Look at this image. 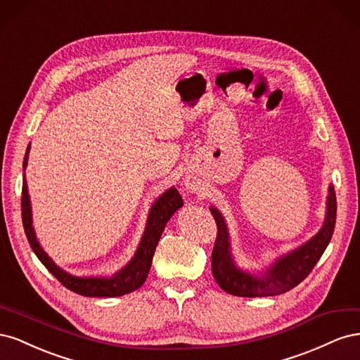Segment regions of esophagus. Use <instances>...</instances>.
<instances>
[{
    "mask_svg": "<svg viewBox=\"0 0 360 360\" xmlns=\"http://www.w3.org/2000/svg\"><path fill=\"white\" fill-rule=\"evenodd\" d=\"M188 188L191 189V191H195L197 188H195V183H188Z\"/></svg>",
    "mask_w": 360,
    "mask_h": 360,
    "instance_id": "1",
    "label": "esophagus"
}]
</instances>
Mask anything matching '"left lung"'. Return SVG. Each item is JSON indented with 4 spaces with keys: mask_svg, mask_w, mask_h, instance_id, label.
<instances>
[{
    "mask_svg": "<svg viewBox=\"0 0 360 360\" xmlns=\"http://www.w3.org/2000/svg\"><path fill=\"white\" fill-rule=\"evenodd\" d=\"M216 226V240L212 250V271L219 287L240 297H266L278 296L299 285L307 278L317 261L328 248L336 222V193L333 186L329 188L328 214L321 231L312 237L308 243L292 250L288 255L278 259L263 278H255L237 269L233 263L228 242V231L222 214L214 207L210 209Z\"/></svg>",
    "mask_w": 360,
    "mask_h": 360,
    "instance_id": "1",
    "label": "left lung"
}]
</instances>
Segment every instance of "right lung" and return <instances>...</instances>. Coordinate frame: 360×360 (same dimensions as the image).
<instances>
[{
    "label": "right lung",
    "instance_id": "1",
    "mask_svg": "<svg viewBox=\"0 0 360 360\" xmlns=\"http://www.w3.org/2000/svg\"><path fill=\"white\" fill-rule=\"evenodd\" d=\"M28 151L30 147L27 148V153L24 158V169L27 167ZM183 200L176 188H171L162 195V197L153 204V207H151L143 240L139 243L134 259L130 261L123 270H120L117 275H114L112 278H76L57 267V264H53V261L39 245L34 234V228L31 225V204L25 177L22 181V198H20L22 224L31 249L34 250V254L41 261L43 266H45L64 287L86 297H117L127 292H132L143 285L148 276L151 261H153L155 250L159 243L163 228H165L169 217L176 213V210H179Z\"/></svg>",
    "mask_w": 360,
    "mask_h": 360
}]
</instances>
